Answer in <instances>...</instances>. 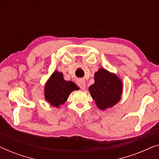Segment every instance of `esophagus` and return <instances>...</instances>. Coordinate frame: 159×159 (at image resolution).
Here are the masks:
<instances>
[{"mask_svg": "<svg viewBox=\"0 0 159 159\" xmlns=\"http://www.w3.org/2000/svg\"><path fill=\"white\" fill-rule=\"evenodd\" d=\"M78 85L80 86V88L82 89V90H84L86 88V85H85V82H84L83 80H80L79 82V83H78Z\"/></svg>", "mask_w": 159, "mask_h": 159, "instance_id": "esophagus-1", "label": "esophagus"}]
</instances>
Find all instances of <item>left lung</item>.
Listing matches in <instances>:
<instances>
[{
  "instance_id": "8db88e82",
  "label": "left lung",
  "mask_w": 159,
  "mask_h": 159,
  "mask_svg": "<svg viewBox=\"0 0 159 159\" xmlns=\"http://www.w3.org/2000/svg\"><path fill=\"white\" fill-rule=\"evenodd\" d=\"M94 80L95 83L89 88V91L100 109L105 110L118 103L123 87L117 76L100 69L95 73Z\"/></svg>"
}]
</instances>
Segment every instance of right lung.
I'll return each mask as SVG.
<instances>
[{
    "instance_id": "1",
    "label": "right lung",
    "mask_w": 159,
    "mask_h": 159,
    "mask_svg": "<svg viewBox=\"0 0 159 159\" xmlns=\"http://www.w3.org/2000/svg\"><path fill=\"white\" fill-rule=\"evenodd\" d=\"M79 88L71 81H65L62 73L56 71L45 88V97L51 105L58 107L65 103L70 93Z\"/></svg>"
}]
</instances>
